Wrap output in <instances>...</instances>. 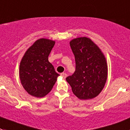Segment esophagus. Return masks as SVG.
Segmentation results:
<instances>
[{
	"instance_id": "esophagus-1",
	"label": "esophagus",
	"mask_w": 130,
	"mask_h": 130,
	"mask_svg": "<svg viewBox=\"0 0 130 130\" xmlns=\"http://www.w3.org/2000/svg\"><path fill=\"white\" fill-rule=\"evenodd\" d=\"M61 77H62L63 78L65 79L67 77V74L65 73V72H62V73H61Z\"/></svg>"
}]
</instances>
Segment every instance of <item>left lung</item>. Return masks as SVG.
<instances>
[{
  "label": "left lung",
  "mask_w": 130,
  "mask_h": 130,
  "mask_svg": "<svg viewBox=\"0 0 130 130\" xmlns=\"http://www.w3.org/2000/svg\"><path fill=\"white\" fill-rule=\"evenodd\" d=\"M74 55L76 69L66 78L73 93L82 100L99 95L107 80V66L104 56L89 38L79 37L70 42Z\"/></svg>",
  "instance_id": "8db88e82"
}]
</instances>
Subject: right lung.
Returning <instances> with one entry per match:
<instances>
[{
	"instance_id": "add662e5",
	"label": "right lung",
	"mask_w": 130,
	"mask_h": 130,
	"mask_svg": "<svg viewBox=\"0 0 130 130\" xmlns=\"http://www.w3.org/2000/svg\"><path fill=\"white\" fill-rule=\"evenodd\" d=\"M54 41L38 39L24 54L19 67L20 79L24 89L34 96L43 97L52 90L59 74L48 61Z\"/></svg>"
}]
</instances>
